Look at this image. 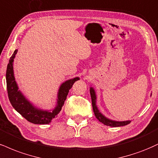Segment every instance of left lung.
Masks as SVG:
<instances>
[{
    "instance_id": "obj_1",
    "label": "left lung",
    "mask_w": 158,
    "mask_h": 158,
    "mask_svg": "<svg viewBox=\"0 0 158 158\" xmlns=\"http://www.w3.org/2000/svg\"><path fill=\"white\" fill-rule=\"evenodd\" d=\"M90 93L91 100H92L93 110H94V114L95 115H96V118H97L100 122L104 123V125H107V126L113 127L125 126V125L129 124V123L131 122L130 121H113V120H110L109 118H107L105 116H104V115L100 113L99 110H98L97 106H96V93H95L94 89L93 88V87H90Z\"/></svg>"
}]
</instances>
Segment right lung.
<instances>
[{"mask_svg":"<svg viewBox=\"0 0 158 158\" xmlns=\"http://www.w3.org/2000/svg\"><path fill=\"white\" fill-rule=\"evenodd\" d=\"M18 50H15L10 57L7 65L6 79V87L9 102L16 111H18L23 117L28 121L35 124H48L54 119L62 110L64 105L69 90L73 86L76 81L79 80V77L73 78L64 81L61 85L58 92L57 104L53 111L42 110L35 107L25 98L20 90H18V86L15 81L14 71H13V62Z\"/></svg>","mask_w":158,"mask_h":158,"instance_id":"right-lung-1","label":"right lung"}]
</instances>
